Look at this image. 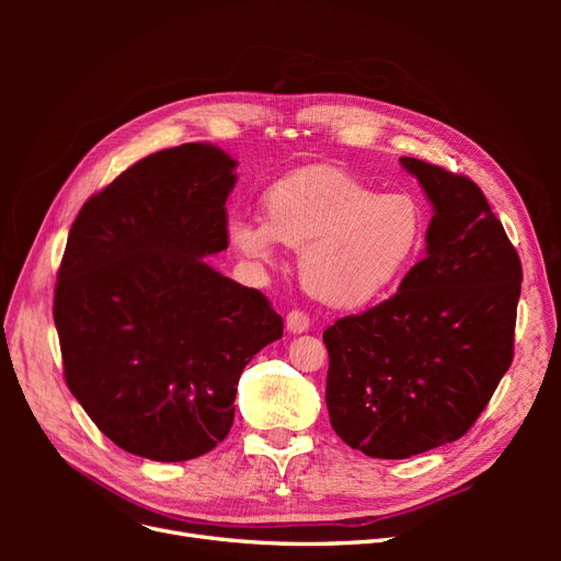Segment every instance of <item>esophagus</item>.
Here are the masks:
<instances>
[{"mask_svg":"<svg viewBox=\"0 0 561 561\" xmlns=\"http://www.w3.org/2000/svg\"><path fill=\"white\" fill-rule=\"evenodd\" d=\"M285 330L290 334H301L309 330V316L304 311H290L285 318Z\"/></svg>","mask_w":561,"mask_h":561,"instance_id":"1","label":"esophagus"}]
</instances>
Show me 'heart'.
<instances>
[{
  "label": "heart",
  "instance_id": "heart-1",
  "mask_svg": "<svg viewBox=\"0 0 561 561\" xmlns=\"http://www.w3.org/2000/svg\"><path fill=\"white\" fill-rule=\"evenodd\" d=\"M266 219L233 215L231 245L254 264H274L278 243L301 250L299 278L332 309H360L386 297L416 264L428 215L407 192L381 194L332 171H304L264 194Z\"/></svg>",
  "mask_w": 561,
  "mask_h": 561
}]
</instances>
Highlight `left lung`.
I'll return each instance as SVG.
<instances>
[{"label":"left lung","mask_w":561,"mask_h":561,"mask_svg":"<svg viewBox=\"0 0 561 561\" xmlns=\"http://www.w3.org/2000/svg\"><path fill=\"white\" fill-rule=\"evenodd\" d=\"M433 203L426 257L398 293L322 332L334 433L375 458L463 437L513 363L522 262L482 190L402 157Z\"/></svg>","instance_id":"left-lung-1"}]
</instances>
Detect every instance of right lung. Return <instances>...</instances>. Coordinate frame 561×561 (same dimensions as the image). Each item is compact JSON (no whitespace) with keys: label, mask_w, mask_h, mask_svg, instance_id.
I'll use <instances>...</instances> for the list:
<instances>
[{"label":"right lung","mask_w":561,"mask_h":561,"mask_svg":"<svg viewBox=\"0 0 561 561\" xmlns=\"http://www.w3.org/2000/svg\"><path fill=\"white\" fill-rule=\"evenodd\" d=\"M236 161L186 142L130 165L79 210L54 320L65 381L116 447L190 461L233 423L245 365L283 336L268 299L215 271Z\"/></svg>","instance_id":"add662e5"}]
</instances>
